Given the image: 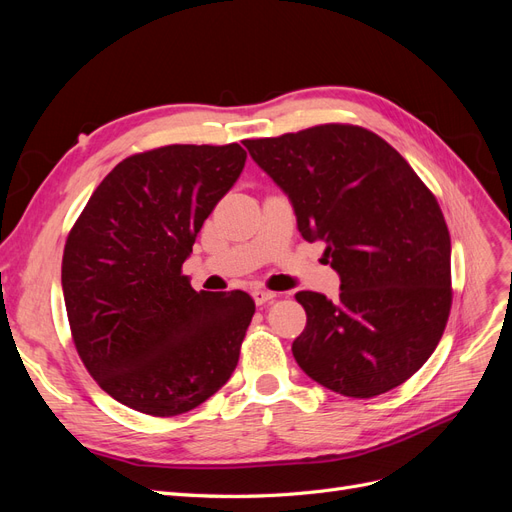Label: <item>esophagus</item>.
<instances>
[{
    "mask_svg": "<svg viewBox=\"0 0 512 512\" xmlns=\"http://www.w3.org/2000/svg\"><path fill=\"white\" fill-rule=\"evenodd\" d=\"M252 297H254L256 305H265V303L273 301V299L277 297V294H275V292H271V290H262V288H258V290H254V292H252Z\"/></svg>",
    "mask_w": 512,
    "mask_h": 512,
    "instance_id": "34e87169",
    "label": "esophagus"
}]
</instances>
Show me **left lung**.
Listing matches in <instances>:
<instances>
[{"instance_id": "obj_1", "label": "left lung", "mask_w": 512, "mask_h": 512, "mask_svg": "<svg viewBox=\"0 0 512 512\" xmlns=\"http://www.w3.org/2000/svg\"><path fill=\"white\" fill-rule=\"evenodd\" d=\"M288 194L305 241H324L342 292L294 294L307 314L292 354L327 389L369 399L414 376L451 314V235L436 196L378 134L324 123L247 138Z\"/></svg>"}]
</instances>
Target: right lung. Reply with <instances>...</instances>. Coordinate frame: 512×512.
Returning <instances> with one entry per match:
<instances>
[{"label": "right lung", "instance_id": "obj_1", "mask_svg": "<svg viewBox=\"0 0 512 512\" xmlns=\"http://www.w3.org/2000/svg\"><path fill=\"white\" fill-rule=\"evenodd\" d=\"M245 158L237 143L134 153L66 239L61 288L76 352L100 389L136 412H190L237 367L254 299L196 292L181 267Z\"/></svg>", "mask_w": 512, "mask_h": 512}]
</instances>
